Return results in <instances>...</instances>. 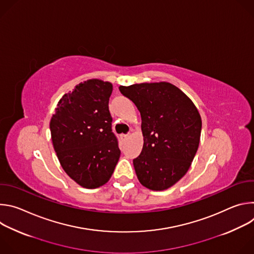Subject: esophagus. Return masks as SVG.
I'll return each mask as SVG.
<instances>
[{
	"instance_id": "esophagus-1",
	"label": "esophagus",
	"mask_w": 254,
	"mask_h": 254,
	"mask_svg": "<svg viewBox=\"0 0 254 254\" xmlns=\"http://www.w3.org/2000/svg\"><path fill=\"white\" fill-rule=\"evenodd\" d=\"M128 138V134H121V139L123 142H125Z\"/></svg>"
}]
</instances>
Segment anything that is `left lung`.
<instances>
[{
	"instance_id": "obj_1",
	"label": "left lung",
	"mask_w": 254,
	"mask_h": 254,
	"mask_svg": "<svg viewBox=\"0 0 254 254\" xmlns=\"http://www.w3.org/2000/svg\"><path fill=\"white\" fill-rule=\"evenodd\" d=\"M141 117L143 147L133 159L139 183L163 191L183 178L197 153L202 121L192 100L169 82L120 86Z\"/></svg>"
}]
</instances>
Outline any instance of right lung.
Wrapping results in <instances>:
<instances>
[{
	"label": "right lung",
	"instance_id": "1",
	"mask_svg": "<svg viewBox=\"0 0 254 254\" xmlns=\"http://www.w3.org/2000/svg\"><path fill=\"white\" fill-rule=\"evenodd\" d=\"M112 92L111 82H81L62 96L51 118V138L58 160L65 173L84 188L107 183L121 156L108 110Z\"/></svg>",
	"mask_w": 254,
	"mask_h": 254
}]
</instances>
